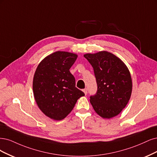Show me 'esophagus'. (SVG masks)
I'll return each instance as SVG.
<instances>
[{"label": "esophagus", "instance_id": "esophagus-1", "mask_svg": "<svg viewBox=\"0 0 157 157\" xmlns=\"http://www.w3.org/2000/svg\"><path fill=\"white\" fill-rule=\"evenodd\" d=\"M83 91L84 92V93H85V95H87V89H83Z\"/></svg>", "mask_w": 157, "mask_h": 157}]
</instances>
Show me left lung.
I'll use <instances>...</instances> for the list:
<instances>
[{"mask_svg":"<svg viewBox=\"0 0 157 157\" xmlns=\"http://www.w3.org/2000/svg\"><path fill=\"white\" fill-rule=\"evenodd\" d=\"M84 57L93 67L97 83V92L90 96V102L100 117L112 118L126 107L132 94L129 70L119 58L106 51L85 54Z\"/></svg>","mask_w":157,"mask_h":157,"instance_id":"1","label":"left lung"}]
</instances>
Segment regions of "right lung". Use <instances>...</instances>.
<instances>
[{
    "instance_id": "add662e5",
    "label": "right lung",
    "mask_w": 157,
    "mask_h": 157,
    "mask_svg": "<svg viewBox=\"0 0 157 157\" xmlns=\"http://www.w3.org/2000/svg\"><path fill=\"white\" fill-rule=\"evenodd\" d=\"M77 57L75 53L56 52L45 57L35 71L34 99L40 109L53 120L65 118L85 95L75 87V78L69 70Z\"/></svg>"
}]
</instances>
